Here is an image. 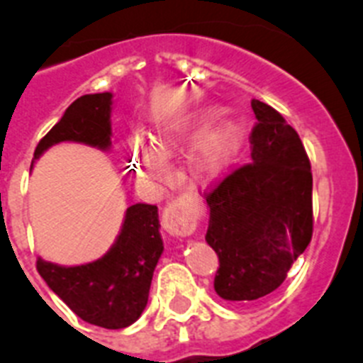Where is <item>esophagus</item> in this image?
<instances>
[{
  "label": "esophagus",
  "mask_w": 363,
  "mask_h": 363,
  "mask_svg": "<svg viewBox=\"0 0 363 363\" xmlns=\"http://www.w3.org/2000/svg\"><path fill=\"white\" fill-rule=\"evenodd\" d=\"M199 208L189 199L175 197L168 201L164 211H162V228L172 236L184 238L193 235L197 228Z\"/></svg>",
  "instance_id": "1"
}]
</instances>
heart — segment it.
<instances>
[{
	"label": "heart",
	"instance_id": "obj_1",
	"mask_svg": "<svg viewBox=\"0 0 363 363\" xmlns=\"http://www.w3.org/2000/svg\"><path fill=\"white\" fill-rule=\"evenodd\" d=\"M220 114V107H208L199 111L186 125L154 128L147 135V141L132 138L130 152L134 168L150 181H162V159L174 157L186 145L197 140L186 154V174L191 181L201 184L220 179L231 168L245 140V125L240 120L223 121L211 128Z\"/></svg>",
	"mask_w": 363,
	"mask_h": 363
}]
</instances>
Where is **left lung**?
<instances>
[{
  "label": "left lung",
  "mask_w": 363,
  "mask_h": 363,
  "mask_svg": "<svg viewBox=\"0 0 363 363\" xmlns=\"http://www.w3.org/2000/svg\"><path fill=\"white\" fill-rule=\"evenodd\" d=\"M250 105L258 120L249 138L252 162L206 195V242L218 256L215 290L225 301L274 292L313 235V179L303 141L270 105Z\"/></svg>",
  "instance_id": "1"
}]
</instances>
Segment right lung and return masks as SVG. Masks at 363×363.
<instances>
[{"mask_svg": "<svg viewBox=\"0 0 363 363\" xmlns=\"http://www.w3.org/2000/svg\"><path fill=\"white\" fill-rule=\"evenodd\" d=\"M111 93L77 98L59 123L39 141L33 161L62 141L107 150L111 147ZM159 228L157 206L134 204L127 208L114 245L100 259L60 267L39 258L37 270L80 319L107 330H121L140 319L147 306L154 269L164 249Z\"/></svg>", "mask_w": 363, "mask_h": 363, "instance_id": "1", "label": "right lung"}]
</instances>
